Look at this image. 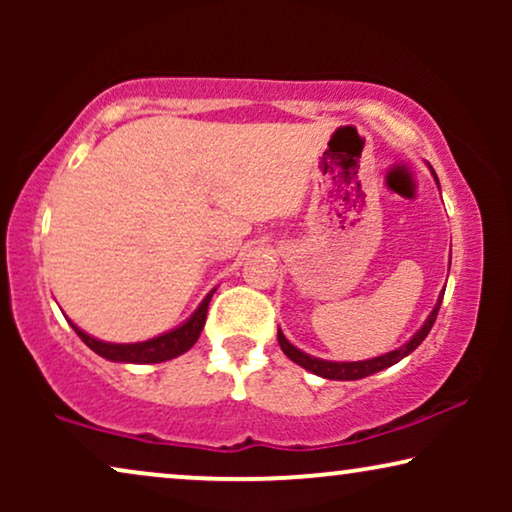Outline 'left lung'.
Returning a JSON list of instances; mask_svg holds the SVG:
<instances>
[{
    "label": "left lung",
    "instance_id": "obj_1",
    "mask_svg": "<svg viewBox=\"0 0 512 512\" xmlns=\"http://www.w3.org/2000/svg\"><path fill=\"white\" fill-rule=\"evenodd\" d=\"M433 172V170H431ZM433 177H436V172H433ZM438 181V177H436ZM440 188V186H438ZM445 293V291H443ZM443 293L438 296V303L436 307H433L429 317H426V321L422 324V328L412 335V338L405 342V345H401L398 349H394V352H387L382 356H375V359H366V361H326V359H317V356H310L305 352H300L298 347H293L289 340L284 338L282 328L277 331V340H279V347H282V352L289 356V359L293 363H298L300 368L310 370V373L319 375V377H326V380H361V377H368V375H375L380 373V370L384 368H391L394 363H398L401 359H405V356L415 352V349L422 345L426 335H429L433 321H436L438 317V310H440V303H443Z\"/></svg>",
    "mask_w": 512,
    "mask_h": 512
}]
</instances>
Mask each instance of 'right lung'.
Returning a JSON list of instances; mask_svg holds the SVG:
<instances>
[{"label": "right lung", "instance_id": "1", "mask_svg": "<svg viewBox=\"0 0 512 512\" xmlns=\"http://www.w3.org/2000/svg\"><path fill=\"white\" fill-rule=\"evenodd\" d=\"M216 291V289H214ZM214 291H209L202 303L198 305L191 317H188L184 324L172 328L163 335H156V338L144 340V342H125V345H116V342H104L97 340L93 335H88L86 331H81L79 326L72 324V328L76 331V335L86 342V345L93 349L95 354H100L102 359L107 361H118V363H160V361H170L177 359L184 352H188L195 342H198L202 328H205L207 321V307L209 300H212Z\"/></svg>", "mask_w": 512, "mask_h": 512}]
</instances>
